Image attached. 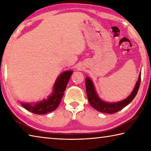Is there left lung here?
I'll list each match as a JSON object with an SVG mask.
<instances>
[{
    "label": "left lung",
    "mask_w": 151,
    "mask_h": 151,
    "mask_svg": "<svg viewBox=\"0 0 151 151\" xmlns=\"http://www.w3.org/2000/svg\"><path fill=\"white\" fill-rule=\"evenodd\" d=\"M140 78H141V73L139 74V79H138L136 85H135L133 91H132L131 94L127 99H125L123 101L116 102V103H107V102L103 101L99 98L95 91L93 82L92 81L90 78L86 77L85 79V85L86 94H87L89 103L97 111L107 114L115 113V112L124 108L134 99L138 93V91H139Z\"/></svg>",
    "instance_id": "left-lung-1"
}]
</instances>
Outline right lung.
Wrapping results in <instances>:
<instances>
[{
    "label": "right lung",
    "instance_id": "obj_1",
    "mask_svg": "<svg viewBox=\"0 0 151 151\" xmlns=\"http://www.w3.org/2000/svg\"><path fill=\"white\" fill-rule=\"evenodd\" d=\"M72 74L73 70L65 71L61 73L55 82L52 94L47 99L33 104L22 103V106L27 111L37 114H45L55 111L59 105Z\"/></svg>",
    "mask_w": 151,
    "mask_h": 151
}]
</instances>
